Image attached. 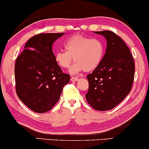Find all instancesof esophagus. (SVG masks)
Masks as SVG:
<instances>
[{
  "mask_svg": "<svg viewBox=\"0 0 149 149\" xmlns=\"http://www.w3.org/2000/svg\"><path fill=\"white\" fill-rule=\"evenodd\" d=\"M78 80V77H71V80L72 82H76Z\"/></svg>",
  "mask_w": 149,
  "mask_h": 149,
  "instance_id": "34e87169",
  "label": "esophagus"
}]
</instances>
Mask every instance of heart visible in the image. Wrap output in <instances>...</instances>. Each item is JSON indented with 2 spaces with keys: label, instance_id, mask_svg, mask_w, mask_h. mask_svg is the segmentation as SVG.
<instances>
[{
  "label": "heart",
  "instance_id": "b5f03b06",
  "mask_svg": "<svg viewBox=\"0 0 149 149\" xmlns=\"http://www.w3.org/2000/svg\"><path fill=\"white\" fill-rule=\"evenodd\" d=\"M65 51L54 54V60L62 69H69L73 60L76 64L70 69L71 74H76L84 70L92 71L100 66L103 59L105 45L100 38H91L76 34L64 43Z\"/></svg>",
  "mask_w": 149,
  "mask_h": 149
}]
</instances>
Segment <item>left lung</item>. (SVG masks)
I'll use <instances>...</instances> for the list:
<instances>
[{
    "mask_svg": "<svg viewBox=\"0 0 149 149\" xmlns=\"http://www.w3.org/2000/svg\"><path fill=\"white\" fill-rule=\"evenodd\" d=\"M107 40V49L100 66L87 76V102L97 111H108L130 93L134 77V62L122 38L111 31H94Z\"/></svg>",
    "mask_w": 149,
    "mask_h": 149,
    "instance_id": "1",
    "label": "left lung"
}]
</instances>
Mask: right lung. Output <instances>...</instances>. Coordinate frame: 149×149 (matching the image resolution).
Segmentation results:
<instances>
[{
    "instance_id": "add662e5",
    "label": "right lung",
    "mask_w": 149,
    "mask_h": 149,
    "mask_svg": "<svg viewBox=\"0 0 149 149\" xmlns=\"http://www.w3.org/2000/svg\"><path fill=\"white\" fill-rule=\"evenodd\" d=\"M64 33H40L26 42L15 65L16 92L34 112L48 111L60 98L70 76L54 60L53 42Z\"/></svg>"
}]
</instances>
